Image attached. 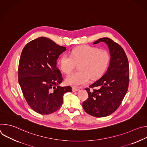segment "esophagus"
<instances>
[{"label": "esophagus", "instance_id": "1", "mask_svg": "<svg viewBox=\"0 0 147 147\" xmlns=\"http://www.w3.org/2000/svg\"><path fill=\"white\" fill-rule=\"evenodd\" d=\"M78 90H79V89L77 88H76V87H73V88H72L73 92H76V91H78Z\"/></svg>", "mask_w": 147, "mask_h": 147}]
</instances>
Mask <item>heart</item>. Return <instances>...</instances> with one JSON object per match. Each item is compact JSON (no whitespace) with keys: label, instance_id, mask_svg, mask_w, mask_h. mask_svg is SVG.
<instances>
[{"label":"heart","instance_id":"1","mask_svg":"<svg viewBox=\"0 0 147 147\" xmlns=\"http://www.w3.org/2000/svg\"><path fill=\"white\" fill-rule=\"evenodd\" d=\"M111 61L109 53L103 49L89 45L74 48L70 56L61 55L58 60V65L61 71L69 73L78 64L79 71L69 74L65 78L67 85L78 87L86 84L90 79L96 80L105 73Z\"/></svg>","mask_w":147,"mask_h":147}]
</instances>
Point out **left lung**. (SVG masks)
<instances>
[{"mask_svg":"<svg viewBox=\"0 0 147 147\" xmlns=\"http://www.w3.org/2000/svg\"><path fill=\"white\" fill-rule=\"evenodd\" d=\"M103 42L108 45L111 61L107 72L90 87L87 100L82 103L84 111L89 115L102 117L113 113L120 105L126 94L129 82V61L123 49L109 38H102L94 44Z\"/></svg>","mask_w":147,"mask_h":147,"instance_id":"left-lung-1","label":"left lung"}]
</instances>
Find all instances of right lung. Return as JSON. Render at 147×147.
<instances>
[{"label":"right lung","instance_id":"right-lung-1","mask_svg":"<svg viewBox=\"0 0 147 147\" xmlns=\"http://www.w3.org/2000/svg\"><path fill=\"white\" fill-rule=\"evenodd\" d=\"M66 48L51 39L39 37L23 48L18 65V82L29 106L41 115L59 109L63 95L71 92L70 86L60 87L63 81L57 59Z\"/></svg>","mask_w":147,"mask_h":147}]
</instances>
